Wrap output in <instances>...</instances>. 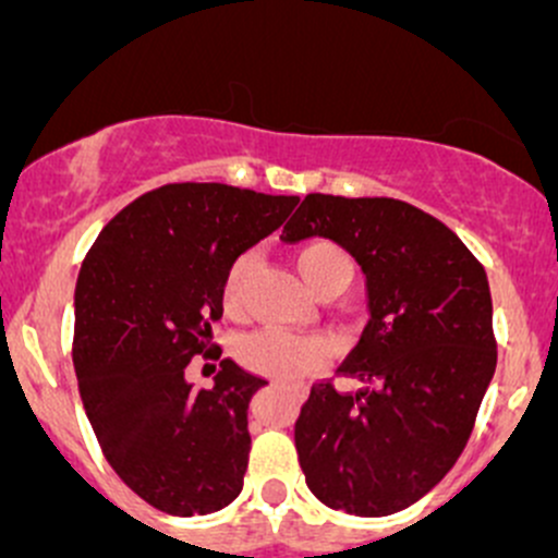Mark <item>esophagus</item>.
<instances>
[{
	"mask_svg": "<svg viewBox=\"0 0 558 558\" xmlns=\"http://www.w3.org/2000/svg\"><path fill=\"white\" fill-rule=\"evenodd\" d=\"M280 386H286V388H289V391H291V393H294V397H296V399H300V402H302V399H305V397H307V388H305V386H302V384H280Z\"/></svg>",
	"mask_w": 558,
	"mask_h": 558,
	"instance_id": "1",
	"label": "esophagus"
}]
</instances>
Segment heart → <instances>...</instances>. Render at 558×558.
I'll list each match as a JSON object with an SVG mask.
<instances>
[{
  "label": "heart",
  "instance_id": "obj_1",
  "mask_svg": "<svg viewBox=\"0 0 558 558\" xmlns=\"http://www.w3.org/2000/svg\"><path fill=\"white\" fill-rule=\"evenodd\" d=\"M294 258L302 280L315 296H337L353 283V258L348 256L345 247L331 243V240H307L305 245H300ZM256 253H243L229 267L227 278H223V305L229 311L243 307L247 283L256 275ZM238 356L253 373L272 375V378H296V375H305L324 364V348L315 340L286 335V331H256L240 342Z\"/></svg>",
  "mask_w": 558,
  "mask_h": 558
}]
</instances>
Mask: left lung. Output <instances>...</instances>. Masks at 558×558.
Here are the masks:
<instances>
[{"instance_id":"8db88e82","label":"left lung","mask_w":558,"mask_h":558,"mask_svg":"<svg viewBox=\"0 0 558 558\" xmlns=\"http://www.w3.org/2000/svg\"><path fill=\"white\" fill-rule=\"evenodd\" d=\"M326 238L364 272L369 320L340 373L315 384L294 426L307 488L331 510L399 513L456 464L497 369L486 269L429 213L386 196L307 194L283 243Z\"/></svg>"}]
</instances>
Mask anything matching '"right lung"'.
<instances>
[{"instance_id": "add662e5", "label": "right lung", "mask_w": 558, "mask_h": 558, "mask_svg": "<svg viewBox=\"0 0 558 558\" xmlns=\"http://www.w3.org/2000/svg\"><path fill=\"white\" fill-rule=\"evenodd\" d=\"M296 202L161 185L123 207L83 262L72 345L83 408L118 477L161 513H216L243 492L247 404L267 380L223 359L213 388H194L185 367L213 342L229 267Z\"/></svg>"}]
</instances>
